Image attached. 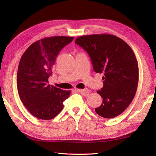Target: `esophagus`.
Segmentation results:
<instances>
[{
	"instance_id": "obj_1",
	"label": "esophagus",
	"mask_w": 156,
	"mask_h": 156,
	"mask_svg": "<svg viewBox=\"0 0 156 156\" xmlns=\"http://www.w3.org/2000/svg\"><path fill=\"white\" fill-rule=\"evenodd\" d=\"M75 91L81 92L84 96H88L90 92L88 89H75Z\"/></svg>"
}]
</instances>
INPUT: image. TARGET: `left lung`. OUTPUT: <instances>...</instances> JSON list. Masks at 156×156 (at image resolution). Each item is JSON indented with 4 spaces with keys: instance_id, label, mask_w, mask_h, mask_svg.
<instances>
[{
    "instance_id": "8db88e82",
    "label": "left lung",
    "mask_w": 156,
    "mask_h": 156,
    "mask_svg": "<svg viewBox=\"0 0 156 156\" xmlns=\"http://www.w3.org/2000/svg\"><path fill=\"white\" fill-rule=\"evenodd\" d=\"M75 44L87 52L95 72L104 74L103 87L97 91L103 101L95 108L96 113L105 119L119 116L137 88L139 68L133 50L120 37L108 34L80 36Z\"/></svg>"
}]
</instances>
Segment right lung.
I'll return each mask as SVG.
<instances>
[{"label": "right lung", "mask_w": 156, "mask_h": 156, "mask_svg": "<svg viewBox=\"0 0 156 156\" xmlns=\"http://www.w3.org/2000/svg\"><path fill=\"white\" fill-rule=\"evenodd\" d=\"M73 37L53 36L31 44L21 56L17 85L23 105L30 114L41 120H51L62 110L70 90L48 84L56 56Z\"/></svg>", "instance_id": "obj_1"}]
</instances>
